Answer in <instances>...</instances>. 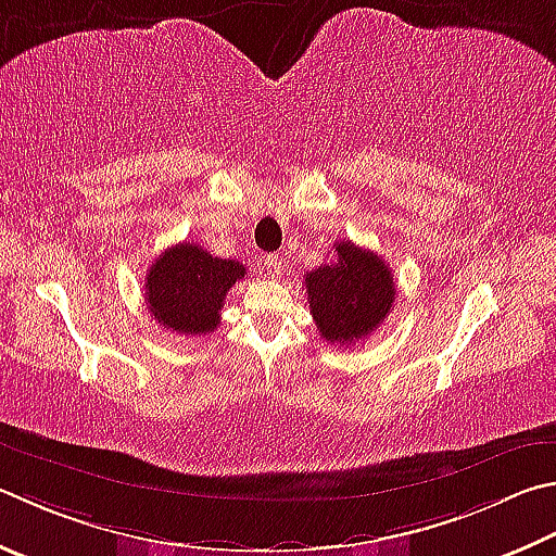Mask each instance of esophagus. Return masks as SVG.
Wrapping results in <instances>:
<instances>
[{
	"label": "esophagus",
	"instance_id": "obj_1",
	"mask_svg": "<svg viewBox=\"0 0 556 556\" xmlns=\"http://www.w3.org/2000/svg\"><path fill=\"white\" fill-rule=\"evenodd\" d=\"M262 265H265V277H269V279L281 277V260H279V255H267Z\"/></svg>",
	"mask_w": 556,
	"mask_h": 556
}]
</instances>
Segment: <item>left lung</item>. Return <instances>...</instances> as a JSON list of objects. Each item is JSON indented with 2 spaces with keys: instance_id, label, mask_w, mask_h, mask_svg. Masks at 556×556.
<instances>
[{
  "instance_id": "1",
  "label": "left lung",
  "mask_w": 556,
  "mask_h": 556,
  "mask_svg": "<svg viewBox=\"0 0 556 556\" xmlns=\"http://www.w3.org/2000/svg\"><path fill=\"white\" fill-rule=\"evenodd\" d=\"M338 257L330 265L306 271L308 306L320 338L330 345H350L367 338L396 299L391 269L377 252L350 240L336 243Z\"/></svg>"
}]
</instances>
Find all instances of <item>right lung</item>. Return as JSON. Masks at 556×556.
Returning <instances> with one entry per match:
<instances>
[{
  "instance_id": "obj_1",
  "label": "right lung",
  "mask_w": 556,
  "mask_h": 556,
  "mask_svg": "<svg viewBox=\"0 0 556 556\" xmlns=\"http://www.w3.org/2000/svg\"><path fill=\"white\" fill-rule=\"evenodd\" d=\"M248 275L243 262L208 255L194 243L167 248L146 275V301L160 326L206 336L220 323L224 299Z\"/></svg>"
}]
</instances>
